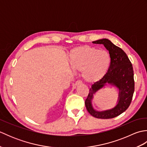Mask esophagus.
Wrapping results in <instances>:
<instances>
[{
	"instance_id": "34e87169",
	"label": "esophagus",
	"mask_w": 147,
	"mask_h": 147,
	"mask_svg": "<svg viewBox=\"0 0 147 147\" xmlns=\"http://www.w3.org/2000/svg\"><path fill=\"white\" fill-rule=\"evenodd\" d=\"M82 81L78 80V81H76V83H75V85H76V86L80 85H82Z\"/></svg>"
}]
</instances>
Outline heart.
<instances>
[{
	"instance_id": "obj_1",
	"label": "heart",
	"mask_w": 147,
	"mask_h": 147,
	"mask_svg": "<svg viewBox=\"0 0 147 147\" xmlns=\"http://www.w3.org/2000/svg\"><path fill=\"white\" fill-rule=\"evenodd\" d=\"M69 61L74 71L82 72V77L85 82L94 83L102 80L107 73L111 56L105 50L83 45L71 50Z\"/></svg>"
}]
</instances>
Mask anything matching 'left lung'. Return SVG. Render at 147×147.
Segmentation results:
<instances>
[{
	"label": "left lung",
	"instance_id": "1",
	"mask_svg": "<svg viewBox=\"0 0 147 147\" xmlns=\"http://www.w3.org/2000/svg\"><path fill=\"white\" fill-rule=\"evenodd\" d=\"M92 43L104 45L111 56V64L104 77L92 85V88L90 89L85 102L86 108L89 113L96 118H114L126 111L131 102L135 91L133 65L126 53L109 40L103 38ZM107 84L114 86L119 90L118 104L111 109L97 111L93 109L91 104L93 95Z\"/></svg>",
	"mask_w": 147,
	"mask_h": 147
}]
</instances>
